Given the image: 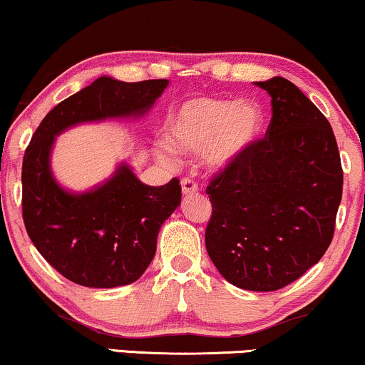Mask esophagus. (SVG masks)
Returning a JSON list of instances; mask_svg holds the SVG:
<instances>
[{
  "label": "esophagus",
  "instance_id": "1",
  "mask_svg": "<svg viewBox=\"0 0 365 365\" xmlns=\"http://www.w3.org/2000/svg\"><path fill=\"white\" fill-rule=\"evenodd\" d=\"M181 187H182V195H195V192H198V186H196V182L190 178L182 179Z\"/></svg>",
  "mask_w": 365,
  "mask_h": 365
}]
</instances>
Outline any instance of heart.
Returning a JSON list of instances; mask_svg holds the SVG:
<instances>
[{"label": "heart", "mask_w": 365, "mask_h": 365, "mask_svg": "<svg viewBox=\"0 0 365 365\" xmlns=\"http://www.w3.org/2000/svg\"><path fill=\"white\" fill-rule=\"evenodd\" d=\"M263 114L251 101L215 97L190 98L169 114L165 141L175 152L200 153L210 169H225L239 160L258 138ZM164 164L173 162L169 148L155 152Z\"/></svg>", "instance_id": "b5f03b06"}]
</instances>
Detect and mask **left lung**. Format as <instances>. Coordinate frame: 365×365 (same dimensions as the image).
I'll return each mask as SVG.
<instances>
[{"label":"left lung","mask_w":365,"mask_h":365,"mask_svg":"<svg viewBox=\"0 0 365 365\" xmlns=\"http://www.w3.org/2000/svg\"><path fill=\"white\" fill-rule=\"evenodd\" d=\"M255 85L272 97V121L263 140L208 184L205 244L227 282L273 292L327 252L344 170L328 119L292 81L273 76Z\"/></svg>","instance_id":"obj_1"}]
</instances>
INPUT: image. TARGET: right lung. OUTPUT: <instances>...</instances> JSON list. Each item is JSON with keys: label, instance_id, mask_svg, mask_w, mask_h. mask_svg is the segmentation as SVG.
Listing matches in <instances>:
<instances>
[{"label": "right lung", "instance_id": "1", "mask_svg": "<svg viewBox=\"0 0 365 365\" xmlns=\"http://www.w3.org/2000/svg\"><path fill=\"white\" fill-rule=\"evenodd\" d=\"M169 80L136 83L101 76L42 119L25 150L21 207L30 241L68 280L92 289L130 285L157 251L158 230L181 205V186L143 184L126 162L87 191H70L51 167L56 136L83 123L143 118Z\"/></svg>", "mask_w": 365, "mask_h": 365}]
</instances>
